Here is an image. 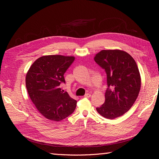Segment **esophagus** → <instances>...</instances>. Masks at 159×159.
<instances>
[{
  "label": "esophagus",
  "mask_w": 159,
  "mask_h": 159,
  "mask_svg": "<svg viewBox=\"0 0 159 159\" xmlns=\"http://www.w3.org/2000/svg\"><path fill=\"white\" fill-rule=\"evenodd\" d=\"M91 94L90 93H86L85 95H84V97L85 98H91Z\"/></svg>",
  "instance_id": "1"
}]
</instances>
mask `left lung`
I'll return each instance as SVG.
<instances>
[{
    "mask_svg": "<svg viewBox=\"0 0 159 159\" xmlns=\"http://www.w3.org/2000/svg\"><path fill=\"white\" fill-rule=\"evenodd\" d=\"M94 60L105 70L108 85L105 103L96 110L109 119L122 116L133 106L141 89L136 61L127 52L117 49L100 51Z\"/></svg>",
    "mask_w": 159,
    "mask_h": 159,
    "instance_id": "1",
    "label": "left lung"
}]
</instances>
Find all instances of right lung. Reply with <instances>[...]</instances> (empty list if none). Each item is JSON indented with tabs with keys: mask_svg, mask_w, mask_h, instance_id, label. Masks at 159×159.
I'll use <instances>...</instances> for the list:
<instances>
[{
	"mask_svg": "<svg viewBox=\"0 0 159 159\" xmlns=\"http://www.w3.org/2000/svg\"><path fill=\"white\" fill-rule=\"evenodd\" d=\"M75 60L74 56H43L30 67L26 75V87L32 103L43 116L60 121L74 111L76 100L61 91L64 74Z\"/></svg>",
	"mask_w": 159,
	"mask_h": 159,
	"instance_id": "1",
	"label": "right lung"
}]
</instances>
